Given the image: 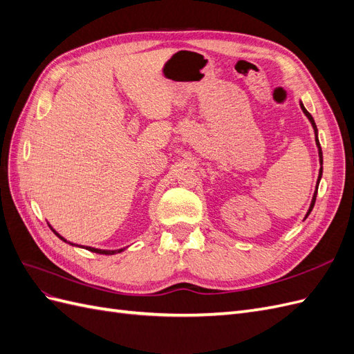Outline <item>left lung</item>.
<instances>
[{
    "instance_id": "left-lung-1",
    "label": "left lung",
    "mask_w": 354,
    "mask_h": 354,
    "mask_svg": "<svg viewBox=\"0 0 354 354\" xmlns=\"http://www.w3.org/2000/svg\"><path fill=\"white\" fill-rule=\"evenodd\" d=\"M299 108H301V111L304 112V115L307 116V120L310 121V124H312L313 130H315V142H316V146H317V153H319V164H320V168H319V177H317V181H316V189H315V194H313L312 202H310L308 211H307L306 217H304V220H306V218L308 217V214L312 212V209H313V207H315V202H316V196H317V189H319V183H320V178H322V171H324V156H322V149H320V143H319V138H317V127H316V124H315L313 116L307 112V109L304 108L303 102H299Z\"/></svg>"
}]
</instances>
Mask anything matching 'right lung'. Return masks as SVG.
<instances>
[{
  "instance_id": "obj_1",
  "label": "right lung",
  "mask_w": 354,
  "mask_h": 354,
  "mask_svg": "<svg viewBox=\"0 0 354 354\" xmlns=\"http://www.w3.org/2000/svg\"><path fill=\"white\" fill-rule=\"evenodd\" d=\"M50 226V224H48ZM50 229L55 232V234L57 238H60L63 242H66V243H69V245H73V246H80V248H84V250H88V251H91V252H97V254H104V255H113V254H118V252H122V251H125L127 248H121V250H99V248H93V246H82V245H77V243H72V242H69V241H66L65 238L63 236H60V234L53 229L51 226H50Z\"/></svg>"
}]
</instances>
